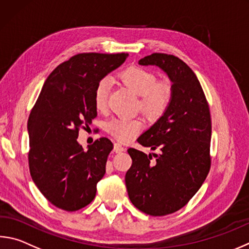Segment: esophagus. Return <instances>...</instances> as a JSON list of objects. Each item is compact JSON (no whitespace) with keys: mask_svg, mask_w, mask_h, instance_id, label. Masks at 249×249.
Instances as JSON below:
<instances>
[{"mask_svg":"<svg viewBox=\"0 0 249 249\" xmlns=\"http://www.w3.org/2000/svg\"><path fill=\"white\" fill-rule=\"evenodd\" d=\"M125 150V148L122 146V144L120 142H115L114 143V151L116 153H120V152H123Z\"/></svg>","mask_w":249,"mask_h":249,"instance_id":"obj_1","label":"esophagus"}]
</instances>
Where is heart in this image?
I'll return each instance as SVG.
<instances>
[{
  "label": "heart",
  "instance_id": "obj_1",
  "mask_svg": "<svg viewBox=\"0 0 249 249\" xmlns=\"http://www.w3.org/2000/svg\"><path fill=\"white\" fill-rule=\"evenodd\" d=\"M120 78L139 96L138 109L149 119L162 116L170 107L174 90L171 81L157 80V76L148 69L132 65L121 71ZM111 89V81L102 78L98 81L93 92V103L98 111H105ZM143 127L142 119H114L107 125V133L121 142H128Z\"/></svg>",
  "mask_w": 249,
  "mask_h": 249
}]
</instances>
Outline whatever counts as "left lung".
<instances>
[{
  "mask_svg": "<svg viewBox=\"0 0 249 249\" xmlns=\"http://www.w3.org/2000/svg\"><path fill=\"white\" fill-rule=\"evenodd\" d=\"M140 65H156L172 81L168 110L137 142L159 155L129 148L133 163L125 184L133 205L153 216L171 214L187 205L205 182L211 166V115L199 80L178 56L152 53Z\"/></svg>",
  "mask_w": 249,
  "mask_h": 249,
  "instance_id": "obj_1",
  "label": "left lung"
}]
</instances>
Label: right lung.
<instances>
[{
    "instance_id": "add662e5",
    "label": "right lung",
    "mask_w": 249,
    "mask_h": 249,
    "mask_svg": "<svg viewBox=\"0 0 249 249\" xmlns=\"http://www.w3.org/2000/svg\"><path fill=\"white\" fill-rule=\"evenodd\" d=\"M127 53H79L63 62L44 83L28 119L31 178L47 199L76 211L96 197L106 173L110 139H97L88 150L77 142L80 128L97 116L93 92L98 81L123 64Z\"/></svg>"
}]
</instances>
